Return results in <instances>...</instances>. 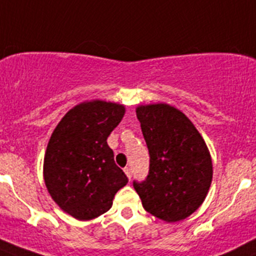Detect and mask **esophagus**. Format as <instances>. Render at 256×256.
Returning a JSON list of instances; mask_svg holds the SVG:
<instances>
[{"label": "esophagus", "mask_w": 256, "mask_h": 256, "mask_svg": "<svg viewBox=\"0 0 256 256\" xmlns=\"http://www.w3.org/2000/svg\"><path fill=\"white\" fill-rule=\"evenodd\" d=\"M125 173H126V176H128V178L131 179V176H132V172H131V169L125 168Z\"/></svg>", "instance_id": "1"}]
</instances>
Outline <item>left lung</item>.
Here are the masks:
<instances>
[{"mask_svg":"<svg viewBox=\"0 0 256 256\" xmlns=\"http://www.w3.org/2000/svg\"><path fill=\"white\" fill-rule=\"evenodd\" d=\"M136 116L149 150V173L134 188L149 214L166 222L190 216L206 198L212 160L184 114L166 104L140 106Z\"/></svg>","mask_w":256,"mask_h":256,"instance_id":"8db88e82","label":"left lung"}]
</instances>
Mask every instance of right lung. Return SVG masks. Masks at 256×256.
<instances>
[{"label": "right lung", "instance_id": "add662e5", "mask_svg": "<svg viewBox=\"0 0 256 256\" xmlns=\"http://www.w3.org/2000/svg\"><path fill=\"white\" fill-rule=\"evenodd\" d=\"M125 107L84 102L66 112L44 158V180L58 206L74 218L92 220L108 211L128 176L116 166L107 138L122 120Z\"/></svg>", "mask_w": 256, "mask_h": 256}]
</instances>
